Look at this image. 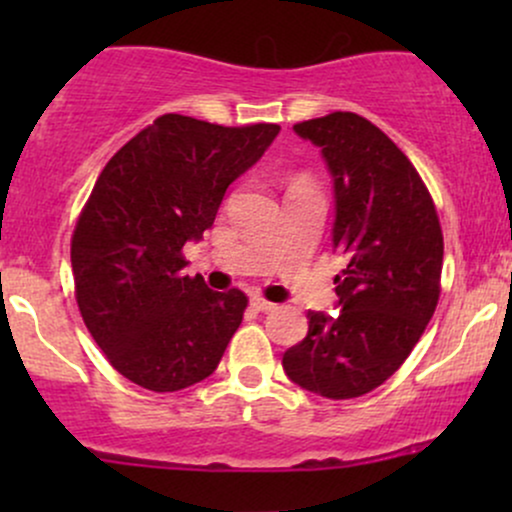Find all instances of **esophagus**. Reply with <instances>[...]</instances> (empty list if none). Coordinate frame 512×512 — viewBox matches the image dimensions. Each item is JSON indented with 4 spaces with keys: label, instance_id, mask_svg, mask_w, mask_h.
I'll list each match as a JSON object with an SVG mask.
<instances>
[{
    "label": "esophagus",
    "instance_id": "1",
    "mask_svg": "<svg viewBox=\"0 0 512 512\" xmlns=\"http://www.w3.org/2000/svg\"><path fill=\"white\" fill-rule=\"evenodd\" d=\"M250 303H252V308L260 310V313H272V310H276V305H274V303L264 301V298H260V296H252V298H250Z\"/></svg>",
    "mask_w": 512,
    "mask_h": 512
}]
</instances>
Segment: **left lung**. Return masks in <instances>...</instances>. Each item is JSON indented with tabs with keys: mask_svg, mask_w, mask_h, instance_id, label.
Returning a JSON list of instances; mask_svg holds the SVG:
<instances>
[{
	"mask_svg": "<svg viewBox=\"0 0 512 512\" xmlns=\"http://www.w3.org/2000/svg\"><path fill=\"white\" fill-rule=\"evenodd\" d=\"M334 185L332 248L339 313L308 310V334L281 366L303 390L351 399L383 385L411 354L438 305L443 231L424 180L397 144L356 113L298 122Z\"/></svg>",
	"mask_w": 512,
	"mask_h": 512,
	"instance_id": "obj_1",
	"label": "left lung"
}]
</instances>
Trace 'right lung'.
Here are the masks:
<instances>
[{
	"label": "right lung",
	"instance_id": "right-lung-1",
	"mask_svg": "<svg viewBox=\"0 0 512 512\" xmlns=\"http://www.w3.org/2000/svg\"><path fill=\"white\" fill-rule=\"evenodd\" d=\"M279 125L221 127L161 115L110 158L72 236L76 303L117 373L154 392L209 378L248 296L182 274V248L211 228L228 185Z\"/></svg>",
	"mask_w": 512,
	"mask_h": 512
}]
</instances>
